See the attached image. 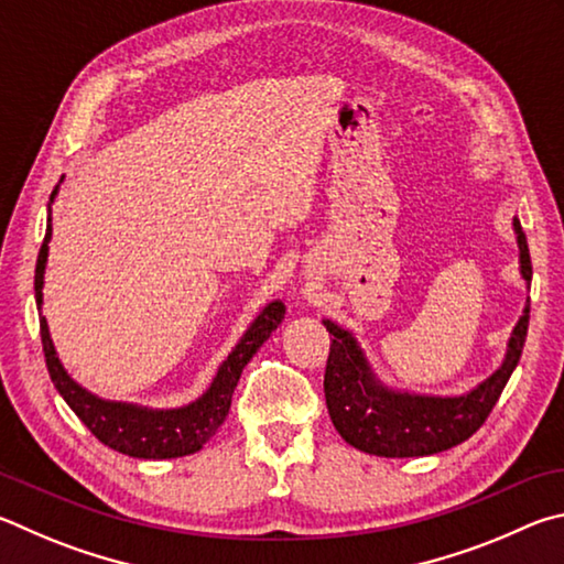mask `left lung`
Here are the masks:
<instances>
[{"label":"left lung","mask_w":564,"mask_h":564,"mask_svg":"<svg viewBox=\"0 0 564 564\" xmlns=\"http://www.w3.org/2000/svg\"><path fill=\"white\" fill-rule=\"evenodd\" d=\"M520 247V272L530 284L532 262L528 237L516 217L512 220ZM530 307L522 312L512 329L502 367L463 397H416L401 393L373 377L357 339L347 329L324 319L332 334L327 371H324V397L334 429L349 446L371 456L413 458L448 451L468 441L496 406L502 389L518 367L522 344L528 337Z\"/></svg>","instance_id":"1"}]
</instances>
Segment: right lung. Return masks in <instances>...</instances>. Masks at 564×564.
<instances>
[{
    "label": "right lung",
    "instance_id": "right-lung-1",
    "mask_svg": "<svg viewBox=\"0 0 564 564\" xmlns=\"http://www.w3.org/2000/svg\"><path fill=\"white\" fill-rule=\"evenodd\" d=\"M56 191L52 193L54 200ZM48 240H52V210H48V227L42 242V250L36 257V272H34V292L36 304L42 310V288H44V267L48 254ZM284 319V304L270 302L260 312V317L252 322V327L245 332L240 344L232 349L220 369L213 379L210 389H207L200 399L187 403L183 409H143L133 406V403H118V401H104L88 393L86 389L68 377L62 361L56 357V349L48 337L46 319L39 317V332H42V347L46 357V369L52 377L56 391L62 393L64 401L72 406L84 426L94 433V436L104 443V446L113 448L118 453L133 458H181L191 456V453L200 451L205 441L215 436V431L223 426V421L230 411L232 391L240 381V373L247 367V361L254 357V351L270 339V334L280 327Z\"/></svg>",
    "mask_w": 564,
    "mask_h": 564
}]
</instances>
